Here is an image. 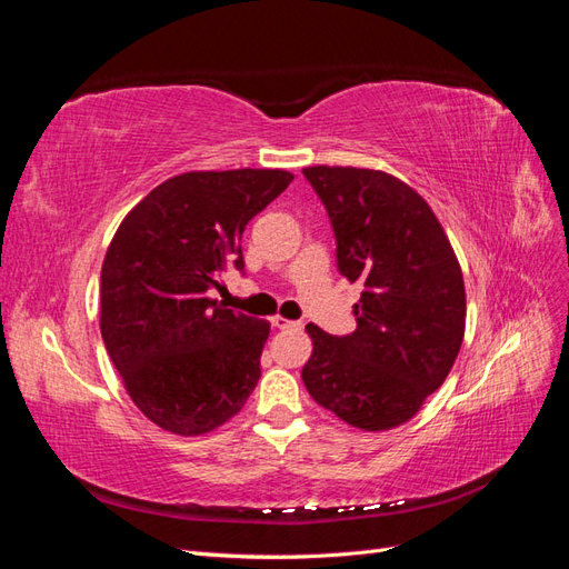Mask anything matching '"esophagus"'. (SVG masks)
I'll use <instances>...</instances> for the list:
<instances>
[{
  "mask_svg": "<svg viewBox=\"0 0 569 569\" xmlns=\"http://www.w3.org/2000/svg\"><path fill=\"white\" fill-rule=\"evenodd\" d=\"M272 327H278V330H299L301 322L299 320H287L282 316H274L272 318Z\"/></svg>",
  "mask_w": 569,
  "mask_h": 569,
  "instance_id": "obj_1",
  "label": "esophagus"
}]
</instances>
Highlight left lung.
I'll list each match as a JSON object with an SVG mask.
<instances>
[{
	"label": "left lung",
	"instance_id": "left-lung-1",
	"mask_svg": "<svg viewBox=\"0 0 569 569\" xmlns=\"http://www.w3.org/2000/svg\"><path fill=\"white\" fill-rule=\"evenodd\" d=\"M337 237V266L363 282L356 330L332 337L308 322L301 370L313 399L366 432L408 422L451 372L465 335V282L429 203L385 170L303 168Z\"/></svg>",
	"mask_w": 569,
	"mask_h": 569
}]
</instances>
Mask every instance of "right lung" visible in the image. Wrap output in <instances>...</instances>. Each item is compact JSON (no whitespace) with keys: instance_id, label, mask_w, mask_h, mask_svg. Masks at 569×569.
Here are the masks:
<instances>
[{"instance_id":"add662e5","label":"right lung","mask_w":569,"mask_h":569,"mask_svg":"<svg viewBox=\"0 0 569 569\" xmlns=\"http://www.w3.org/2000/svg\"><path fill=\"white\" fill-rule=\"evenodd\" d=\"M295 176L192 170L153 187L120 222L101 266L99 327L132 403L166 432L199 437L234 418L261 377L270 322L209 297L244 270L249 220Z\"/></svg>"}]
</instances>
